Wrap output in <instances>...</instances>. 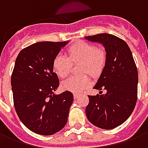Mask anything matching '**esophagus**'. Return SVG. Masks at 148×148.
<instances>
[{"label":"esophagus","instance_id":"34e87169","mask_svg":"<svg viewBox=\"0 0 148 148\" xmlns=\"http://www.w3.org/2000/svg\"><path fill=\"white\" fill-rule=\"evenodd\" d=\"M79 97V94H77V93H74V98L75 100L77 99Z\"/></svg>","mask_w":148,"mask_h":148}]
</instances>
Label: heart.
<instances>
[{
  "mask_svg": "<svg viewBox=\"0 0 148 148\" xmlns=\"http://www.w3.org/2000/svg\"><path fill=\"white\" fill-rule=\"evenodd\" d=\"M68 57L58 54L53 60V70L58 77L63 78L70 74L71 63L80 62L79 73H88L91 76L99 75L104 70L107 59L105 49L93 43L81 42L68 48ZM90 85L87 74L72 76L62 82V88L73 93H81Z\"/></svg>",
  "mask_w": 148,
  "mask_h": 148,
  "instance_id": "heart-1",
  "label": "heart"
}]
</instances>
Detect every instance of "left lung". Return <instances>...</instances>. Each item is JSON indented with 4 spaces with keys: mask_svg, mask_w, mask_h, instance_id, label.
I'll return each instance as SVG.
<instances>
[{
    "mask_svg": "<svg viewBox=\"0 0 148 148\" xmlns=\"http://www.w3.org/2000/svg\"><path fill=\"white\" fill-rule=\"evenodd\" d=\"M102 43L107 59L105 68L93 87L99 94L88 95L90 102L86 109L91 124L102 129H112L127 121L137 101L138 71L127 42L117 36L102 33L86 36ZM106 90L102 95V89Z\"/></svg>",
    "mask_w": 148,
    "mask_h": 148,
    "instance_id": "obj_1",
    "label": "left lung"
}]
</instances>
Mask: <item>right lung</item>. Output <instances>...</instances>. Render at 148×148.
I'll use <instances>...</instances> for the list:
<instances>
[{
  "mask_svg": "<svg viewBox=\"0 0 148 148\" xmlns=\"http://www.w3.org/2000/svg\"><path fill=\"white\" fill-rule=\"evenodd\" d=\"M68 42H39L19 53L11 77L16 112L21 122L35 133L51 136L67 122L74 101L70 91L55 95L59 86L53 60Z\"/></svg>",
  "mask_w": 148,
  "mask_h": 148,
  "instance_id": "1",
  "label": "right lung"
}]
</instances>
